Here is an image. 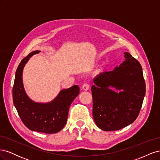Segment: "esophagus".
<instances>
[{
    "label": "esophagus",
    "instance_id": "esophagus-1",
    "mask_svg": "<svg viewBox=\"0 0 160 160\" xmlns=\"http://www.w3.org/2000/svg\"><path fill=\"white\" fill-rule=\"evenodd\" d=\"M89 89V86L88 83H85L83 85L81 88V89L83 90V91H88Z\"/></svg>",
    "mask_w": 160,
    "mask_h": 160
}]
</instances>
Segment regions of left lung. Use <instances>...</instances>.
I'll return each mask as SVG.
<instances>
[{"label":"left lung","instance_id":"left-lung-1","mask_svg":"<svg viewBox=\"0 0 160 160\" xmlns=\"http://www.w3.org/2000/svg\"><path fill=\"white\" fill-rule=\"evenodd\" d=\"M124 57V61L113 71L96 76L91 87L93 119L106 132L132 124L138 118L146 94L141 65L128 52Z\"/></svg>","mask_w":160,"mask_h":160}]
</instances>
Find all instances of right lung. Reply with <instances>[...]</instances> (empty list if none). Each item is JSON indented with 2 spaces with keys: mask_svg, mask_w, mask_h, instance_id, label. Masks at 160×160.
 Wrapping results in <instances>:
<instances>
[{
  "mask_svg": "<svg viewBox=\"0 0 160 160\" xmlns=\"http://www.w3.org/2000/svg\"><path fill=\"white\" fill-rule=\"evenodd\" d=\"M39 52H31L18 66L12 88L13 103L19 117L27 128L45 133H55L65 125L69 107L79 94V88L78 85H73L62 89L54 99L48 103H37L28 98L22 83L23 69L30 58Z\"/></svg>",
  "mask_w": 160,
  "mask_h": 160,
  "instance_id": "obj_1",
  "label": "right lung"
}]
</instances>
